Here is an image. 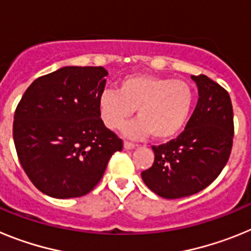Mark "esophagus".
Listing matches in <instances>:
<instances>
[{
    "instance_id": "obj_1",
    "label": "esophagus",
    "mask_w": 251,
    "mask_h": 251,
    "mask_svg": "<svg viewBox=\"0 0 251 251\" xmlns=\"http://www.w3.org/2000/svg\"><path fill=\"white\" fill-rule=\"evenodd\" d=\"M124 148L126 150H133V148H136V145L130 143V142H124Z\"/></svg>"
}]
</instances>
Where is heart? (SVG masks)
Returning <instances> with one entry per match:
<instances>
[{"mask_svg":"<svg viewBox=\"0 0 251 251\" xmlns=\"http://www.w3.org/2000/svg\"><path fill=\"white\" fill-rule=\"evenodd\" d=\"M195 101L194 89L182 79L133 74L119 81L118 90L105 89L98 98L100 119L117 129L137 110L139 118L123 128L130 138L152 134L154 139L175 137L187 122Z\"/></svg>","mask_w":251,"mask_h":251,"instance_id":"b5f03b06","label":"heart"}]
</instances>
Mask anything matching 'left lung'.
<instances>
[{
  "label": "left lung",
  "instance_id": "obj_1",
  "mask_svg": "<svg viewBox=\"0 0 251 251\" xmlns=\"http://www.w3.org/2000/svg\"><path fill=\"white\" fill-rule=\"evenodd\" d=\"M199 90L196 108L176 139L153 146L154 162L141 174L151 191L181 199L202 191L227 163L234 138L229 93L206 75H192Z\"/></svg>",
  "mask_w": 251,
  "mask_h": 251
}]
</instances>
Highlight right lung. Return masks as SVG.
<instances>
[{"label":"right lung","instance_id":"1","mask_svg":"<svg viewBox=\"0 0 251 251\" xmlns=\"http://www.w3.org/2000/svg\"><path fill=\"white\" fill-rule=\"evenodd\" d=\"M108 72L65 66L37 77L15 112L13 142L22 168L43 194L72 199L98 185L123 142L104 126L98 98Z\"/></svg>","mask_w":251,"mask_h":251}]
</instances>
